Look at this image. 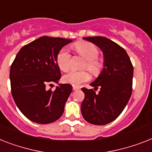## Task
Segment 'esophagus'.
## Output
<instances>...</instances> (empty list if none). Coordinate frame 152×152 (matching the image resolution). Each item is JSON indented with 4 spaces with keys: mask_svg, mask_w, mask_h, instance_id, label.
<instances>
[{
    "mask_svg": "<svg viewBox=\"0 0 152 152\" xmlns=\"http://www.w3.org/2000/svg\"><path fill=\"white\" fill-rule=\"evenodd\" d=\"M73 90L74 91H77V90H80V88L77 87V86H75V85H73Z\"/></svg>",
    "mask_w": 152,
    "mask_h": 152,
    "instance_id": "34e87169",
    "label": "esophagus"
}]
</instances>
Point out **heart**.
I'll list each match as a JSON object with an SVG mask.
<instances>
[{
	"label": "heart",
	"mask_w": 152,
	"mask_h": 152,
	"mask_svg": "<svg viewBox=\"0 0 152 152\" xmlns=\"http://www.w3.org/2000/svg\"><path fill=\"white\" fill-rule=\"evenodd\" d=\"M75 49L76 52L84 59H85L83 68H87L92 75H98L103 67V64L97 58L99 50L95 45L88 42H78L75 43ZM71 55L66 48L61 49L56 56V63L58 67L63 71H67L71 67ZM90 79L89 73L86 71H72L63 77L65 83L71 84L77 86L86 82Z\"/></svg>",
	"instance_id": "b5f03b06"
}]
</instances>
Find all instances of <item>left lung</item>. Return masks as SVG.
Masks as SVG:
<instances>
[{"label":"left lung","instance_id":"obj_1","mask_svg":"<svg viewBox=\"0 0 152 152\" xmlns=\"http://www.w3.org/2000/svg\"><path fill=\"white\" fill-rule=\"evenodd\" d=\"M99 47L104 56L103 69L90 84L94 89L82 88V116L95 125H105L123 112L132 93L134 67L126 50L113 41L102 36L84 37ZM100 88L99 93L95 91Z\"/></svg>","mask_w":152,"mask_h":152}]
</instances>
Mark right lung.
I'll return each instance as SVG.
<instances>
[{
	"label": "right lung",
	"mask_w": 152,
	"mask_h": 152,
	"mask_svg": "<svg viewBox=\"0 0 152 152\" xmlns=\"http://www.w3.org/2000/svg\"><path fill=\"white\" fill-rule=\"evenodd\" d=\"M71 39L42 36L24 46L11 66V94L18 108L26 118L37 124H50L58 120L72 86L59 84L56 89H46L61 77L56 56ZM51 85V84H50Z\"/></svg>",
	"instance_id": "right-lung-1"
}]
</instances>
